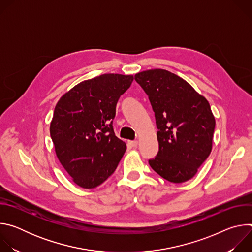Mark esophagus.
Returning <instances> with one entry per match:
<instances>
[{"label": "esophagus", "instance_id": "obj_1", "mask_svg": "<svg viewBox=\"0 0 252 252\" xmlns=\"http://www.w3.org/2000/svg\"><path fill=\"white\" fill-rule=\"evenodd\" d=\"M128 145L131 147V148H136L137 145H138V141L137 140H131V141H128Z\"/></svg>", "mask_w": 252, "mask_h": 252}]
</instances>
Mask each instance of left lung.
I'll return each instance as SVG.
<instances>
[{
	"label": "left lung",
	"mask_w": 252,
	"mask_h": 252,
	"mask_svg": "<svg viewBox=\"0 0 252 252\" xmlns=\"http://www.w3.org/2000/svg\"><path fill=\"white\" fill-rule=\"evenodd\" d=\"M134 80L149 95L159 150L152 168L173 184L188 182L212 149L215 119L207 99L166 69L143 70Z\"/></svg>",
	"instance_id": "8db88e82"
}]
</instances>
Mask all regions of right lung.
Segmentation results:
<instances>
[{"label":"right lung","instance_id":"1","mask_svg":"<svg viewBox=\"0 0 252 252\" xmlns=\"http://www.w3.org/2000/svg\"><path fill=\"white\" fill-rule=\"evenodd\" d=\"M133 76L104 74L84 81L56 104L50 133L56 155L79 187L101 185L116 170L126 150L116 136L113 120L120 96Z\"/></svg>","mask_w":252,"mask_h":252}]
</instances>
